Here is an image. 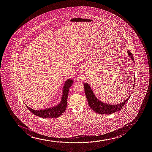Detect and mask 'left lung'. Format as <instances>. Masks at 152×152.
<instances>
[{
    "label": "left lung",
    "mask_w": 152,
    "mask_h": 152,
    "mask_svg": "<svg viewBox=\"0 0 152 152\" xmlns=\"http://www.w3.org/2000/svg\"><path fill=\"white\" fill-rule=\"evenodd\" d=\"M128 55L131 58L132 60L134 62V60L133 58V56L130 53L129 50L127 51ZM135 75L134 76V82H135ZM135 83L133 84V90L134 87ZM84 91L86 94V97L87 98L89 106L94 110V112L101 114H111L113 113L120 111L122 109V107L125 105L126 102H127L128 99L130 97V95L128 96V98L126 99L123 102H120L119 104H107L106 102H103L100 101L99 99L96 97L95 94H94L92 89L91 88L89 84L87 83L84 82Z\"/></svg>",
    "instance_id": "1"
}]
</instances>
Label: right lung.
Segmentation results:
<instances>
[{
	"label": "right lung",
	"instance_id": "add662e5",
	"mask_svg": "<svg viewBox=\"0 0 152 152\" xmlns=\"http://www.w3.org/2000/svg\"><path fill=\"white\" fill-rule=\"evenodd\" d=\"M73 83V80L71 79H68L65 81L63 88V93L61 99L59 104L56 106H53L51 107H48L44 109L35 110L29 107L25 104L29 111L32 113L36 116H39L42 118H57L65 112L67 106V98L68 96L69 91L70 87Z\"/></svg>",
	"mask_w": 152,
	"mask_h": 152
}]
</instances>
